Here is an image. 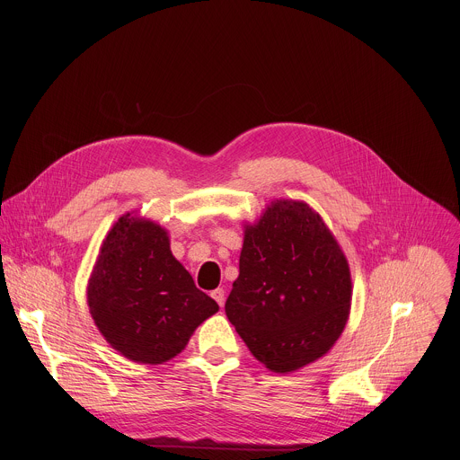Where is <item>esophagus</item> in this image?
Returning <instances> with one entry per match:
<instances>
[{
	"label": "esophagus",
	"instance_id": "esophagus-1",
	"mask_svg": "<svg viewBox=\"0 0 460 460\" xmlns=\"http://www.w3.org/2000/svg\"><path fill=\"white\" fill-rule=\"evenodd\" d=\"M211 296L217 300V304L222 307L224 304H226V291L222 289V288H218V289H215V291H211Z\"/></svg>",
	"mask_w": 460,
	"mask_h": 460
}]
</instances>
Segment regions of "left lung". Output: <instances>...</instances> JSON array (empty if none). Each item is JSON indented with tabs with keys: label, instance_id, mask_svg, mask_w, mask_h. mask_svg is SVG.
Instances as JSON below:
<instances>
[{
	"label": "left lung",
	"instance_id": "8db88e82",
	"mask_svg": "<svg viewBox=\"0 0 460 460\" xmlns=\"http://www.w3.org/2000/svg\"><path fill=\"white\" fill-rule=\"evenodd\" d=\"M351 296L348 258L309 204L277 199L243 224L226 314L270 371L293 373L330 351L348 323Z\"/></svg>",
	"mask_w": 460,
	"mask_h": 460
}]
</instances>
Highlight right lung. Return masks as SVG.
I'll use <instances>...</instances> for the list:
<instances>
[{"label": "right lung", "mask_w": 460, "mask_h": 460, "mask_svg": "<svg viewBox=\"0 0 460 460\" xmlns=\"http://www.w3.org/2000/svg\"><path fill=\"white\" fill-rule=\"evenodd\" d=\"M87 305L112 349L149 366L181 353L196 327L218 311L172 256L169 231L135 211L121 215L102 242Z\"/></svg>", "instance_id": "right-lung-1"}]
</instances>
